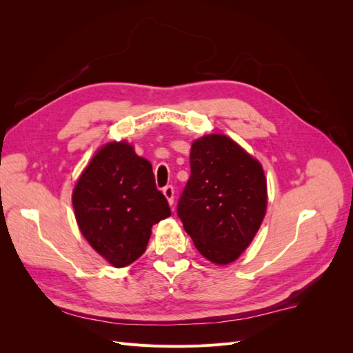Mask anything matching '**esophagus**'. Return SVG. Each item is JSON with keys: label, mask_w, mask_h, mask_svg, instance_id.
Returning a JSON list of instances; mask_svg holds the SVG:
<instances>
[{"label": "esophagus", "mask_w": 353, "mask_h": 353, "mask_svg": "<svg viewBox=\"0 0 353 353\" xmlns=\"http://www.w3.org/2000/svg\"><path fill=\"white\" fill-rule=\"evenodd\" d=\"M163 194H165V197L168 199L169 205L172 206V205H174V187H172V185H166V187L163 188Z\"/></svg>", "instance_id": "esophagus-1"}]
</instances>
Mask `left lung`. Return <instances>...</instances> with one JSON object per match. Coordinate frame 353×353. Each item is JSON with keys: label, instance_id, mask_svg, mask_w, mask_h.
I'll return each mask as SVG.
<instances>
[{"label": "left lung", "instance_id": "left-lung-1", "mask_svg": "<svg viewBox=\"0 0 353 353\" xmlns=\"http://www.w3.org/2000/svg\"><path fill=\"white\" fill-rule=\"evenodd\" d=\"M190 168L176 213L196 249L210 262L227 265L248 249L265 216L263 169L219 134L193 143Z\"/></svg>", "mask_w": 353, "mask_h": 353}]
</instances>
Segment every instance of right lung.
<instances>
[{"label":"right lung","instance_id":"add662e5","mask_svg":"<svg viewBox=\"0 0 353 353\" xmlns=\"http://www.w3.org/2000/svg\"><path fill=\"white\" fill-rule=\"evenodd\" d=\"M72 203L83 237L116 268L140 258L152 227L170 215L152 163L126 143L105 144L92 157Z\"/></svg>","mask_w":353,"mask_h":353}]
</instances>
